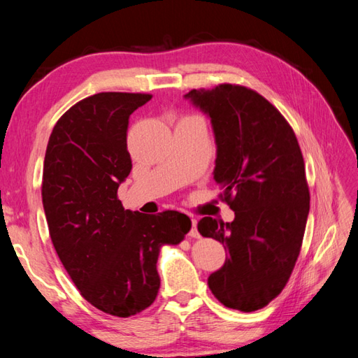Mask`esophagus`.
Masks as SVG:
<instances>
[{
    "instance_id": "obj_1",
    "label": "esophagus",
    "mask_w": 358,
    "mask_h": 358,
    "mask_svg": "<svg viewBox=\"0 0 358 358\" xmlns=\"http://www.w3.org/2000/svg\"><path fill=\"white\" fill-rule=\"evenodd\" d=\"M189 237L191 238H199L200 234H199V229H196V220L192 218V227H191V232H189Z\"/></svg>"
}]
</instances>
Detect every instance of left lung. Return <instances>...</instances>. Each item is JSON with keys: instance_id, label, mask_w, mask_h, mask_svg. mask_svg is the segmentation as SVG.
<instances>
[{"instance_id": "8db88e82", "label": "left lung", "mask_w": 358, "mask_h": 358, "mask_svg": "<svg viewBox=\"0 0 358 358\" xmlns=\"http://www.w3.org/2000/svg\"><path fill=\"white\" fill-rule=\"evenodd\" d=\"M185 96L210 117L214 178L235 212L232 223L199 222L203 237L227 252L208 285L226 308L252 313L283 291L301 249L310 196L299 141L275 106L249 87L224 83Z\"/></svg>"}]
</instances>
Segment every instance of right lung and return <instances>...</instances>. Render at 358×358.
Listing matches in <instances>:
<instances>
[{"instance_id": "1", "label": "right lung", "mask_w": 358, "mask_h": 358, "mask_svg": "<svg viewBox=\"0 0 358 358\" xmlns=\"http://www.w3.org/2000/svg\"><path fill=\"white\" fill-rule=\"evenodd\" d=\"M150 98L101 92L73 104L53 127L43 167V206L59 260L90 305L123 318L155 301L159 249L178 245L192 226L181 212L144 215L118 200L132 169L129 117Z\"/></svg>"}]
</instances>
